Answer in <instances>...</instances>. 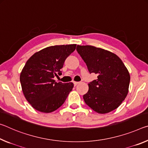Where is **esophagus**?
<instances>
[{"label": "esophagus", "mask_w": 148, "mask_h": 148, "mask_svg": "<svg viewBox=\"0 0 148 148\" xmlns=\"http://www.w3.org/2000/svg\"><path fill=\"white\" fill-rule=\"evenodd\" d=\"M73 84H74V86H77V84H78L79 83V82H76V81H73Z\"/></svg>", "instance_id": "1"}]
</instances>
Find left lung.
Wrapping results in <instances>:
<instances>
[{
  "instance_id": "obj_1",
  "label": "left lung",
  "mask_w": 148,
  "mask_h": 148,
  "mask_svg": "<svg viewBox=\"0 0 148 148\" xmlns=\"http://www.w3.org/2000/svg\"><path fill=\"white\" fill-rule=\"evenodd\" d=\"M77 51L89 73L98 75V79L88 83L84 102L101 114L117 109L127 96L130 79L122 60L112 52L90 45H77Z\"/></svg>"
}]
</instances>
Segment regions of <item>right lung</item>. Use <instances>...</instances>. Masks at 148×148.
Listing matches in <instances>:
<instances>
[{"label":"right lung","instance_id":"1","mask_svg":"<svg viewBox=\"0 0 148 148\" xmlns=\"http://www.w3.org/2000/svg\"><path fill=\"white\" fill-rule=\"evenodd\" d=\"M76 45L52 46L34 54L20 74V83L26 100L36 110L52 112L59 108L73 88V83L56 82L61 75L66 58L76 48Z\"/></svg>","mask_w":148,"mask_h":148}]
</instances>
